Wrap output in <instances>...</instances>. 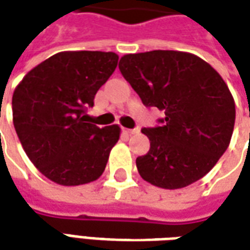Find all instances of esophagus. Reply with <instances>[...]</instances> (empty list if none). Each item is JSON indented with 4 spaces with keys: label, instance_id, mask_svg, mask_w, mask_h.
Segmentation results:
<instances>
[{
    "label": "esophagus",
    "instance_id": "1",
    "mask_svg": "<svg viewBox=\"0 0 250 250\" xmlns=\"http://www.w3.org/2000/svg\"><path fill=\"white\" fill-rule=\"evenodd\" d=\"M125 134H128V135H134V134H138L139 132V128H123Z\"/></svg>",
    "mask_w": 250,
    "mask_h": 250
}]
</instances>
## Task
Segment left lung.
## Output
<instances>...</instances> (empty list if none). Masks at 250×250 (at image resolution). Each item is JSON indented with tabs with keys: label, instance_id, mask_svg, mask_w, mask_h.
<instances>
[{
	"label": "left lung",
	"instance_id": "8db88e82",
	"mask_svg": "<svg viewBox=\"0 0 250 250\" xmlns=\"http://www.w3.org/2000/svg\"><path fill=\"white\" fill-rule=\"evenodd\" d=\"M119 69L146 107L165 111L136 158L141 177L158 188H182L209 173L229 146L236 105L229 88L201 57L179 51L130 53Z\"/></svg>",
	"mask_w": 250,
	"mask_h": 250
}]
</instances>
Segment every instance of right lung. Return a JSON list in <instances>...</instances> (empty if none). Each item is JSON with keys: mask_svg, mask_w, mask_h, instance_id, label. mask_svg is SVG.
<instances>
[{"mask_svg": "<svg viewBox=\"0 0 250 250\" xmlns=\"http://www.w3.org/2000/svg\"><path fill=\"white\" fill-rule=\"evenodd\" d=\"M118 60L114 52H60L28 72L14 89L16 132L28 158L52 182L77 186L103 174L120 127L99 128L84 114Z\"/></svg>", "mask_w": 250, "mask_h": 250, "instance_id": "right-lung-1", "label": "right lung"}]
</instances>
